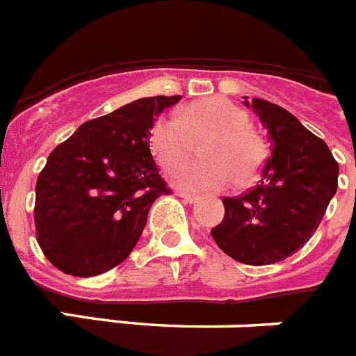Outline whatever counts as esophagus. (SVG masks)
<instances>
[{"label":"esophagus","instance_id":"34e87169","mask_svg":"<svg viewBox=\"0 0 356 356\" xmlns=\"http://www.w3.org/2000/svg\"><path fill=\"white\" fill-rule=\"evenodd\" d=\"M178 196L180 197H184L185 201H187V203H196L197 201V196H194V194H188V193H184V191H178Z\"/></svg>","mask_w":356,"mask_h":356}]
</instances>
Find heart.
Instances as JSON below:
<instances>
[{
    "instance_id": "b5f03b06",
    "label": "heart",
    "mask_w": 356,
    "mask_h": 356,
    "mask_svg": "<svg viewBox=\"0 0 356 356\" xmlns=\"http://www.w3.org/2000/svg\"><path fill=\"white\" fill-rule=\"evenodd\" d=\"M201 162L187 163L172 172V184L191 193H210L235 178L251 181L266 162V140L251 128L241 106L225 97H205L184 106L178 118H160L149 134V146L163 169L178 168L201 143Z\"/></svg>"
}]
</instances>
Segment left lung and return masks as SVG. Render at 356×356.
I'll use <instances>...</instances> for the list:
<instances>
[{
	"label": "left lung",
	"instance_id": "left-lung-1",
	"mask_svg": "<svg viewBox=\"0 0 356 356\" xmlns=\"http://www.w3.org/2000/svg\"><path fill=\"white\" fill-rule=\"evenodd\" d=\"M244 103L269 131L271 156L259 184L241 196L222 197L225 217L210 234L237 262L267 266L310 241L337 193L339 163L325 140L291 112L259 97Z\"/></svg>",
	"mask_w": 356,
	"mask_h": 356
}]
</instances>
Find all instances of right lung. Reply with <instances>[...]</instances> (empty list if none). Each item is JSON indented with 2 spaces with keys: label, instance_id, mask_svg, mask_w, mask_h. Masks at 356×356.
Masks as SVG:
<instances>
[{
  "label": "right lung",
  "instance_id": "1",
  "mask_svg": "<svg viewBox=\"0 0 356 356\" xmlns=\"http://www.w3.org/2000/svg\"><path fill=\"white\" fill-rule=\"evenodd\" d=\"M181 96L143 97L83 122L35 185L37 242L62 273L103 275L128 259L156 197L171 194L149 151L153 121Z\"/></svg>",
  "mask_w": 356,
  "mask_h": 356
}]
</instances>
